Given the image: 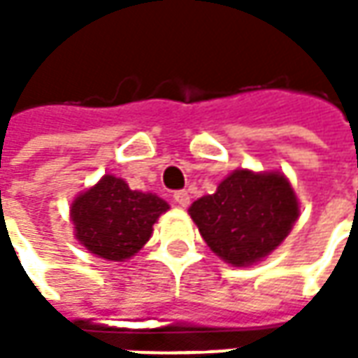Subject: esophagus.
I'll use <instances>...</instances> for the list:
<instances>
[{
    "mask_svg": "<svg viewBox=\"0 0 358 358\" xmlns=\"http://www.w3.org/2000/svg\"><path fill=\"white\" fill-rule=\"evenodd\" d=\"M173 199H175V203H177L179 207H187V205H189V201H191V197H189V193H187V191H175V193H173Z\"/></svg>",
    "mask_w": 358,
    "mask_h": 358,
    "instance_id": "1",
    "label": "esophagus"
}]
</instances>
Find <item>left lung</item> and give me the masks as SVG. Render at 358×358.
Returning a JSON list of instances; mask_svg holds the SVG:
<instances>
[{
	"label": "left lung",
	"mask_w": 358,
	"mask_h": 358,
	"mask_svg": "<svg viewBox=\"0 0 358 358\" xmlns=\"http://www.w3.org/2000/svg\"><path fill=\"white\" fill-rule=\"evenodd\" d=\"M189 215L217 257L235 267H249L291 233L299 201L282 173L237 169L213 195L195 201Z\"/></svg>",
	"instance_id": "obj_1"
}]
</instances>
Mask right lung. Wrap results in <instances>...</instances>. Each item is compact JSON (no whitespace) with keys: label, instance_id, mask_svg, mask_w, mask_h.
Masks as SVG:
<instances>
[{"label":"right lung","instance_id":"right-lung-1","mask_svg":"<svg viewBox=\"0 0 358 358\" xmlns=\"http://www.w3.org/2000/svg\"><path fill=\"white\" fill-rule=\"evenodd\" d=\"M169 209L153 193L131 191L113 175L79 193L71 203L76 239L95 257L107 261L131 259L149 241L153 225Z\"/></svg>","mask_w":358,"mask_h":358}]
</instances>
